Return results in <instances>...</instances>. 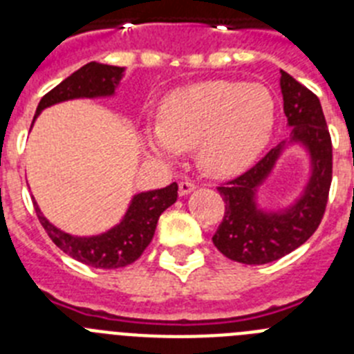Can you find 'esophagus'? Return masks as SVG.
Wrapping results in <instances>:
<instances>
[{
	"instance_id": "34e87169",
	"label": "esophagus",
	"mask_w": 354,
	"mask_h": 354,
	"mask_svg": "<svg viewBox=\"0 0 354 354\" xmlns=\"http://www.w3.org/2000/svg\"><path fill=\"white\" fill-rule=\"evenodd\" d=\"M195 189V184L192 180H180L179 183V195L180 196H186Z\"/></svg>"
}]
</instances>
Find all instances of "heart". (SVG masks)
<instances>
[{
  "label": "heart",
  "instance_id": "heart-1",
  "mask_svg": "<svg viewBox=\"0 0 354 354\" xmlns=\"http://www.w3.org/2000/svg\"><path fill=\"white\" fill-rule=\"evenodd\" d=\"M277 122L268 86L234 80L186 84L162 97L158 127L145 131V147L175 159L196 147L200 168L212 177H234L261 158Z\"/></svg>",
  "mask_w": 354,
  "mask_h": 354
}]
</instances>
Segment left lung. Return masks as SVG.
<instances>
[{
    "label": "left lung",
    "instance_id": "1",
    "mask_svg": "<svg viewBox=\"0 0 354 354\" xmlns=\"http://www.w3.org/2000/svg\"><path fill=\"white\" fill-rule=\"evenodd\" d=\"M280 74L289 138L271 149L248 171L218 187L225 216L212 243L225 257L241 264H268L299 248L317 230L330 193L331 138L321 102L286 71ZM290 145H299L309 156V180L292 205L282 209L261 208L258 192Z\"/></svg>",
    "mask_w": 354,
    "mask_h": 354
}]
</instances>
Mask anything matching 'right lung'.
<instances>
[{
	"mask_svg": "<svg viewBox=\"0 0 354 354\" xmlns=\"http://www.w3.org/2000/svg\"><path fill=\"white\" fill-rule=\"evenodd\" d=\"M124 72H126L124 67L97 64V62L83 65L40 99L35 118L44 109L58 102L72 101V99L113 97L120 80L124 77ZM177 189H179L177 183H171L170 186L161 189L136 193L131 198L129 207L126 214L122 216L120 223L97 236H72L64 232L42 214L35 200L33 205L44 230L68 257L99 270H115V268H126L134 261H138L154 237L156 225L161 212L175 204Z\"/></svg>",
	"mask_w": 354,
	"mask_h": 354,
	"instance_id": "add662e5",
	"label": "right lung"
}]
</instances>
